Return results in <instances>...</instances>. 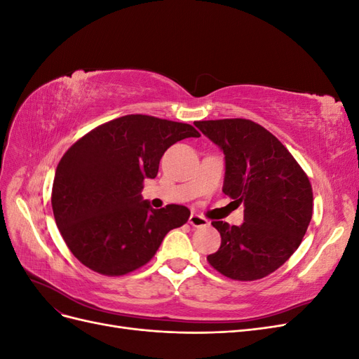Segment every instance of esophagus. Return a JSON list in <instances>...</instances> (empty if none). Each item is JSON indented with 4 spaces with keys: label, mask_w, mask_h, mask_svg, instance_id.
I'll return each mask as SVG.
<instances>
[{
    "label": "esophagus",
    "mask_w": 359,
    "mask_h": 359,
    "mask_svg": "<svg viewBox=\"0 0 359 359\" xmlns=\"http://www.w3.org/2000/svg\"><path fill=\"white\" fill-rule=\"evenodd\" d=\"M189 223L193 226V227H208L210 226V222L205 219V217L199 215V214H191L190 219H189Z\"/></svg>",
    "instance_id": "1"
}]
</instances>
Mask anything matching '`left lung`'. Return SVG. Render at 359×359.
<instances>
[{
	"mask_svg": "<svg viewBox=\"0 0 359 359\" xmlns=\"http://www.w3.org/2000/svg\"><path fill=\"white\" fill-rule=\"evenodd\" d=\"M194 126L223 149V193L244 203L241 226L211 223L222 245L206 259L232 280L264 278L295 253L307 232L313 214L307 173L273 133L250 119H210Z\"/></svg>",
	"mask_w": 359,
	"mask_h": 359,
	"instance_id": "obj_1",
	"label": "left lung"
}]
</instances>
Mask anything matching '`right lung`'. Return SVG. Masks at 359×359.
Segmentation results:
<instances>
[{
	"label": "right lung",
	"instance_id": "add662e5",
	"mask_svg": "<svg viewBox=\"0 0 359 359\" xmlns=\"http://www.w3.org/2000/svg\"><path fill=\"white\" fill-rule=\"evenodd\" d=\"M196 128L149 115H126L86 133L60 160L52 210L73 256L95 273L118 277L147 265L163 238L187 223L190 210H154L142 201L165 151Z\"/></svg>",
	"mask_w": 359,
	"mask_h": 359
}]
</instances>
